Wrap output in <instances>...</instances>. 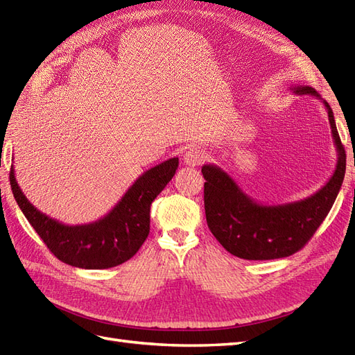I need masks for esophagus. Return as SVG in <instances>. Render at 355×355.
I'll use <instances>...</instances> for the list:
<instances>
[{
    "mask_svg": "<svg viewBox=\"0 0 355 355\" xmlns=\"http://www.w3.org/2000/svg\"><path fill=\"white\" fill-rule=\"evenodd\" d=\"M204 153L201 151L200 148L197 146H191L188 148L185 154H184V163L189 167H196V166H200L202 161H204Z\"/></svg>",
    "mask_w": 355,
    "mask_h": 355,
    "instance_id": "1",
    "label": "esophagus"
}]
</instances>
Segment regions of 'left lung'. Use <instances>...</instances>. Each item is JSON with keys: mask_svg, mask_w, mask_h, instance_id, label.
<instances>
[{"mask_svg": "<svg viewBox=\"0 0 355 355\" xmlns=\"http://www.w3.org/2000/svg\"><path fill=\"white\" fill-rule=\"evenodd\" d=\"M295 94H309L327 110L336 167L313 196L284 204H262L252 198L219 166L204 164V209L211 234L231 254L247 261H270L296 253L313 237L335 202L345 176L347 155L330 105L309 85H292Z\"/></svg>", "mask_w": 355, "mask_h": 355, "instance_id": "8db88e82", "label": "left lung"}]
</instances>
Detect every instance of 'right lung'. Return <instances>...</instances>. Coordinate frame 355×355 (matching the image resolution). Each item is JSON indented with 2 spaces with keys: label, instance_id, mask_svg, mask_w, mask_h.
<instances>
[{
  "label": "right lung",
  "instance_id": "1",
  "mask_svg": "<svg viewBox=\"0 0 355 355\" xmlns=\"http://www.w3.org/2000/svg\"><path fill=\"white\" fill-rule=\"evenodd\" d=\"M178 166L175 157L144 171L110 213L84 225H65L32 206L17 185L13 166L10 185L28 222L59 261L84 270H106L124 263L141 249L149 234L151 204Z\"/></svg>",
  "mask_w": 355,
  "mask_h": 355
}]
</instances>
